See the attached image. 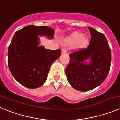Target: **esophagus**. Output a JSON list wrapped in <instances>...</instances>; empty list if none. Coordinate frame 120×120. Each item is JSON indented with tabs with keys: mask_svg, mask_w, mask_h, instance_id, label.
<instances>
[{
	"mask_svg": "<svg viewBox=\"0 0 120 120\" xmlns=\"http://www.w3.org/2000/svg\"><path fill=\"white\" fill-rule=\"evenodd\" d=\"M67 52V50L66 49H63L62 50H61V54H66Z\"/></svg>",
	"mask_w": 120,
	"mask_h": 120,
	"instance_id": "1",
	"label": "esophagus"
}]
</instances>
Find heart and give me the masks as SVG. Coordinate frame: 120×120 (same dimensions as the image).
Segmentation results:
<instances>
[{
  "instance_id": "1",
  "label": "heart",
  "mask_w": 120,
  "mask_h": 120,
  "mask_svg": "<svg viewBox=\"0 0 120 120\" xmlns=\"http://www.w3.org/2000/svg\"><path fill=\"white\" fill-rule=\"evenodd\" d=\"M68 41L73 44L78 43L80 47H84L88 44L89 38L81 33H75L69 38Z\"/></svg>"
}]
</instances>
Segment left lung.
<instances>
[{
  "instance_id": "8db88e82",
  "label": "left lung",
  "mask_w": 120,
  "mask_h": 120,
  "mask_svg": "<svg viewBox=\"0 0 120 120\" xmlns=\"http://www.w3.org/2000/svg\"><path fill=\"white\" fill-rule=\"evenodd\" d=\"M88 28L91 35L89 45L70 54V61L66 68L70 85L82 92L92 90L104 82L111 61V51L105 36L93 28ZM88 59L89 64L84 62Z\"/></svg>"
}]
</instances>
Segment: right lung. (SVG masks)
<instances>
[{"label": "right lung", "instance_id": "right-lung-1", "mask_svg": "<svg viewBox=\"0 0 120 120\" xmlns=\"http://www.w3.org/2000/svg\"><path fill=\"white\" fill-rule=\"evenodd\" d=\"M54 34L51 28L32 25L15 33L8 49V66L13 78L23 86L37 88L46 81L50 67L61 50L39 46L38 35L52 39Z\"/></svg>", "mask_w": 120, "mask_h": 120}]
</instances>
